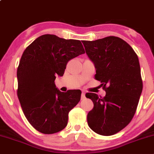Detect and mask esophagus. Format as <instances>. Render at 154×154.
<instances>
[{"instance_id":"34e87169","label":"esophagus","mask_w":154,"mask_h":154,"mask_svg":"<svg viewBox=\"0 0 154 154\" xmlns=\"http://www.w3.org/2000/svg\"><path fill=\"white\" fill-rule=\"evenodd\" d=\"M85 93L84 91L82 92V94H81V99H85Z\"/></svg>"}]
</instances>
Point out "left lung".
Masks as SVG:
<instances>
[{
    "mask_svg": "<svg viewBox=\"0 0 154 154\" xmlns=\"http://www.w3.org/2000/svg\"><path fill=\"white\" fill-rule=\"evenodd\" d=\"M82 43L96 69L95 79L102 82L106 91L103 98L93 93L85 94L94 105L88 114V124L99 135H114L131 122L137 109L143 90L138 57L118 37Z\"/></svg>",
    "mask_w": 154,
    "mask_h": 154,
    "instance_id": "left-lung-1",
    "label": "left lung"
}]
</instances>
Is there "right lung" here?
<instances>
[{
	"mask_svg": "<svg viewBox=\"0 0 154 154\" xmlns=\"http://www.w3.org/2000/svg\"><path fill=\"white\" fill-rule=\"evenodd\" d=\"M85 53L80 40L49 34L39 37L23 53L17 69V96L26 119L41 133L66 128L69 112L79 103L82 92H61L54 81L56 76H63L70 59Z\"/></svg>",
	"mask_w": 154,
	"mask_h": 154,
	"instance_id": "add662e5",
	"label": "right lung"
}]
</instances>
